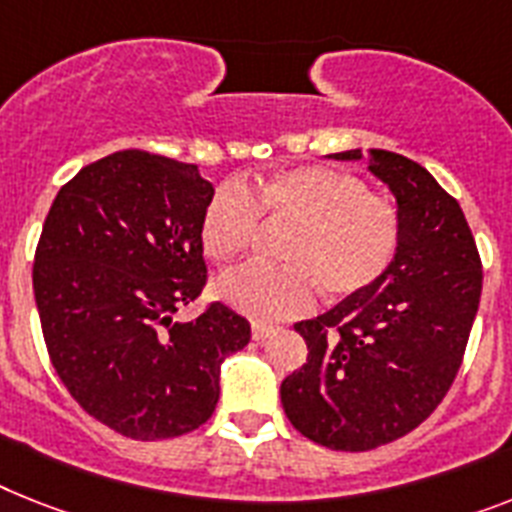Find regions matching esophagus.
Wrapping results in <instances>:
<instances>
[{
  "instance_id": "34e87169",
  "label": "esophagus",
  "mask_w": 512,
  "mask_h": 512,
  "mask_svg": "<svg viewBox=\"0 0 512 512\" xmlns=\"http://www.w3.org/2000/svg\"><path fill=\"white\" fill-rule=\"evenodd\" d=\"M274 332H277V329L269 327V324H261V322H256V324H253V327H251V337H253V340H256V342H264L266 337H272Z\"/></svg>"
}]
</instances>
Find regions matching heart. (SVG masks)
Wrapping results in <instances>:
<instances>
[{
  "label": "heart",
  "mask_w": 512,
  "mask_h": 512,
  "mask_svg": "<svg viewBox=\"0 0 512 512\" xmlns=\"http://www.w3.org/2000/svg\"><path fill=\"white\" fill-rule=\"evenodd\" d=\"M261 217L290 225L280 238L285 264L240 266L219 282L227 306L256 322L306 314L316 285L329 298H356L387 277L403 246V214L361 177L332 167H290L253 185L222 183L206 201L198 238L217 264L238 261L256 243Z\"/></svg>",
  "instance_id": "obj_1"
}]
</instances>
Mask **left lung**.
Listing matches in <instances>:
<instances>
[{"mask_svg":"<svg viewBox=\"0 0 512 512\" xmlns=\"http://www.w3.org/2000/svg\"><path fill=\"white\" fill-rule=\"evenodd\" d=\"M369 170L398 198V259L379 285L295 324L308 358L280 387L290 424L342 453L395 442L432 416L458 377L484 280L466 214L421 164L374 149Z\"/></svg>","mask_w":512,"mask_h":512,"instance_id":"left-lung-1","label":"left lung"}]
</instances>
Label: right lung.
<instances>
[{
    "label": "right lung",
    "mask_w": 512,
    "mask_h": 512,
    "mask_svg": "<svg viewBox=\"0 0 512 512\" xmlns=\"http://www.w3.org/2000/svg\"><path fill=\"white\" fill-rule=\"evenodd\" d=\"M214 188L196 164L114 151L59 188L33 259L46 350L75 403L122 437L156 442L209 421L219 366L251 324L206 287L198 225Z\"/></svg>",
    "instance_id": "right-lung-1"
}]
</instances>
